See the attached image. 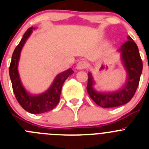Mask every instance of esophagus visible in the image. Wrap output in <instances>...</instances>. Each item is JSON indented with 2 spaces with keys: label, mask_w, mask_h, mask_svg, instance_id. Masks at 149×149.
I'll return each instance as SVG.
<instances>
[{
  "label": "esophagus",
  "mask_w": 149,
  "mask_h": 149,
  "mask_svg": "<svg viewBox=\"0 0 149 149\" xmlns=\"http://www.w3.org/2000/svg\"><path fill=\"white\" fill-rule=\"evenodd\" d=\"M88 66V63L86 60H81L77 63V65H76V68L78 69V70H81V69H84Z\"/></svg>",
  "instance_id": "obj_1"
}]
</instances>
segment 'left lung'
<instances>
[{"instance_id": "8db88e82", "label": "left lung", "mask_w": 149, "mask_h": 149, "mask_svg": "<svg viewBox=\"0 0 149 149\" xmlns=\"http://www.w3.org/2000/svg\"><path fill=\"white\" fill-rule=\"evenodd\" d=\"M127 38L128 40L118 50L121 53V60L127 72L125 84L121 89L116 92H98L94 88L95 81L92 74L88 73V94L95 103L104 108L116 107L127 104L133 98L139 85L143 62L136 44L130 36Z\"/></svg>"}]
</instances>
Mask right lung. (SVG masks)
<instances>
[{
  "label": "right lung",
  "instance_id": "right-lung-1",
  "mask_svg": "<svg viewBox=\"0 0 149 149\" xmlns=\"http://www.w3.org/2000/svg\"><path fill=\"white\" fill-rule=\"evenodd\" d=\"M34 29L35 28L33 27L27 29L19 44L14 50L10 63V77L13 92L19 104L30 113L39 114L52 110L57 105L60 101L62 86L65 80L72 74L74 72L72 68H68V70L58 74L51 86L41 94H30L26 90L21 81L18 65L22 48Z\"/></svg>",
  "mask_w": 149,
  "mask_h": 149
}]
</instances>
